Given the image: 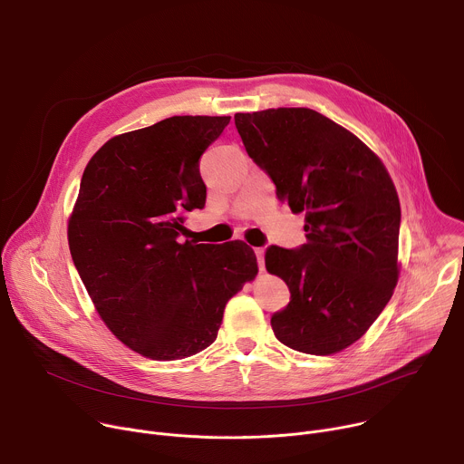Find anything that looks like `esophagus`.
Listing matches in <instances>:
<instances>
[{"label":"esophagus","mask_w":464,"mask_h":464,"mask_svg":"<svg viewBox=\"0 0 464 464\" xmlns=\"http://www.w3.org/2000/svg\"><path fill=\"white\" fill-rule=\"evenodd\" d=\"M255 255H256V262H258V270L264 272L266 266H264V247H255Z\"/></svg>","instance_id":"34e87169"}]
</instances>
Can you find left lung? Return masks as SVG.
I'll return each mask as SVG.
<instances>
[{
  "label": "left lung",
  "mask_w": 464,
  "mask_h": 464,
  "mask_svg": "<svg viewBox=\"0 0 464 464\" xmlns=\"http://www.w3.org/2000/svg\"><path fill=\"white\" fill-rule=\"evenodd\" d=\"M235 126L279 200L304 213L306 244L266 251V270L292 294L272 315L274 333L299 353H340L367 333L399 281L392 179L367 145L310 108L237 113Z\"/></svg>",
  "instance_id": "left-lung-1"
}]
</instances>
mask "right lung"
Segmentation results:
<instances>
[{"label":"right lung","instance_id":"right-lung-1","mask_svg":"<svg viewBox=\"0 0 464 464\" xmlns=\"http://www.w3.org/2000/svg\"><path fill=\"white\" fill-rule=\"evenodd\" d=\"M229 119L174 115L126 131L82 174L68 224L75 268L113 336L145 358L209 347L227 301L258 272L244 242L179 240L185 213L206 206L200 158Z\"/></svg>","mask_w":464,"mask_h":464}]
</instances>
